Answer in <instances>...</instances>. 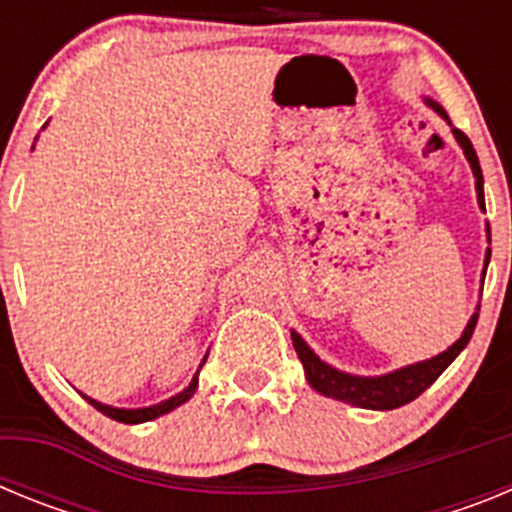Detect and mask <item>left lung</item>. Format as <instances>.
Listing matches in <instances>:
<instances>
[{
	"mask_svg": "<svg viewBox=\"0 0 512 512\" xmlns=\"http://www.w3.org/2000/svg\"><path fill=\"white\" fill-rule=\"evenodd\" d=\"M425 104L431 107L433 112L443 117V120L449 122V115L443 110L441 104L433 102L431 97H423ZM451 133H454L456 143L461 146L464 156H467L469 166H472V174H474V187H477V202L479 207L485 210V179H482V169H479V158L474 153L472 140L467 135L461 133L459 128L451 125ZM487 243H490V223H487ZM487 264H490V248L485 253V269H482V277H485ZM479 318V307L474 310V315L469 318L467 328L461 333L459 341L451 343L446 351H441L438 356H431V359L425 361H415V364L408 366H400L395 372H387V374H379V377H359V374H348L336 369V366H330L328 361L320 359L315 351L305 343V338L292 330V346H295L297 356H300L302 366H305V377L310 382V387L315 392L325 397H333L338 402H348V405H354V408H366V410H395L402 408V405H408L413 402L415 397L423 395L433 382L443 374V369L456 359V356L467 348L469 338L474 333V325H477Z\"/></svg>",
	"mask_w": 512,
	"mask_h": 512,
	"instance_id": "obj_1",
	"label": "left lung"
}]
</instances>
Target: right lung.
<instances>
[{
    "label": "right lung",
    "instance_id": "add662e5",
    "mask_svg": "<svg viewBox=\"0 0 512 512\" xmlns=\"http://www.w3.org/2000/svg\"><path fill=\"white\" fill-rule=\"evenodd\" d=\"M45 125H48V122H45ZM45 125H43V128H45ZM205 359H207V356H205ZM205 359H202V364H205ZM202 364H200V369H202ZM200 369H197V374L192 377V382H189L187 387L179 392V395L169 397V400H164V402H156V405H148V408H112V405H104V402L94 400V397H87V395H81V397H84L89 405H94L99 413L107 415V418H112V420H117V423H130V425L146 423V420L161 418V415L171 413L174 408H179V405H184L187 400H192V395L197 392V382H200Z\"/></svg>",
    "mask_w": 512,
    "mask_h": 512
}]
</instances>
